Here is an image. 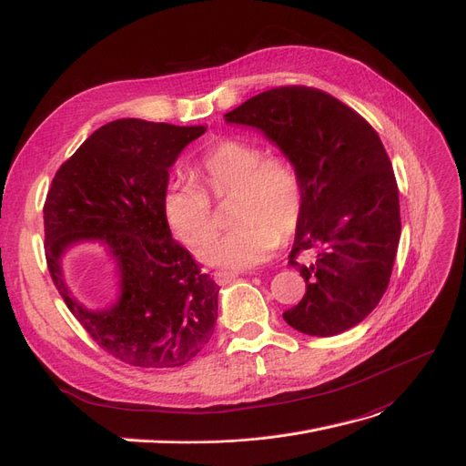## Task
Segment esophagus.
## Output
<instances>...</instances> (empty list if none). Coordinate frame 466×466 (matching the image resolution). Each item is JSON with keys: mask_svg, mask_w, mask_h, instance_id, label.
I'll return each mask as SVG.
<instances>
[{"mask_svg": "<svg viewBox=\"0 0 466 466\" xmlns=\"http://www.w3.org/2000/svg\"><path fill=\"white\" fill-rule=\"evenodd\" d=\"M213 277H215V280H217L218 284H228V282H232L238 275L232 273V271H215Z\"/></svg>", "mask_w": 466, "mask_h": 466, "instance_id": "obj_1", "label": "esophagus"}]
</instances>
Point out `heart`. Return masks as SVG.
Returning a JSON list of instances; mask_svg holds the SVG:
<instances>
[{
  "label": "heart",
  "instance_id": "b5f03b06",
  "mask_svg": "<svg viewBox=\"0 0 466 466\" xmlns=\"http://www.w3.org/2000/svg\"><path fill=\"white\" fill-rule=\"evenodd\" d=\"M199 172L213 195L236 193L230 222L236 227L201 249L208 265L249 268L268 259L280 238L290 236L304 207V187L294 164L263 157L261 147L224 139L201 157ZM172 232L191 248L203 246L217 230L208 195L193 182H172L162 198Z\"/></svg>",
  "mask_w": 466,
  "mask_h": 466
}]
</instances>
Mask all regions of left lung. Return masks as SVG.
Listing matches in <instances>:
<instances>
[{"label":"left lung","mask_w":466,"mask_h":466,"mask_svg":"<svg viewBox=\"0 0 466 466\" xmlns=\"http://www.w3.org/2000/svg\"><path fill=\"white\" fill-rule=\"evenodd\" d=\"M224 119L259 129L302 179L289 265L299 268L306 294L284 321L311 337L349 331L380 304L400 238L397 179L380 135L347 104L309 86L271 88ZM299 252L312 261L299 264Z\"/></svg>","instance_id":"8db88e82"}]
</instances>
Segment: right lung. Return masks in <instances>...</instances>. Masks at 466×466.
Listing matches in <instances>:
<instances>
[{
  "mask_svg": "<svg viewBox=\"0 0 466 466\" xmlns=\"http://www.w3.org/2000/svg\"><path fill=\"white\" fill-rule=\"evenodd\" d=\"M205 126L124 117L96 129L54 176L44 205L46 261L57 292L100 347L129 366L177 368L215 331L218 287L172 239L162 198L170 168ZM96 243L116 267L118 298L106 310L81 305L63 258Z\"/></svg>",
  "mask_w": 466,
  "mask_h": 466,
  "instance_id": "right-lung-1",
  "label": "right lung"
}]
</instances>
